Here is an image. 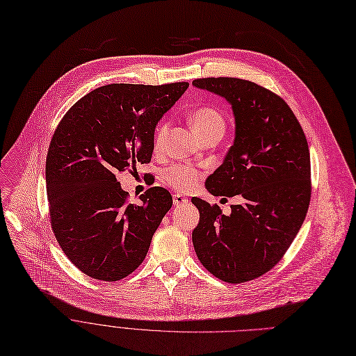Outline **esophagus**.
<instances>
[{
	"instance_id": "1",
	"label": "esophagus",
	"mask_w": 356,
	"mask_h": 356,
	"mask_svg": "<svg viewBox=\"0 0 356 356\" xmlns=\"http://www.w3.org/2000/svg\"><path fill=\"white\" fill-rule=\"evenodd\" d=\"M172 201H174V206H185V204H188V198L185 197V195H182V194H175Z\"/></svg>"
}]
</instances>
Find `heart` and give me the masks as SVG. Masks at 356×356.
<instances>
[{"label": "heart", "instance_id": "heart-1", "mask_svg": "<svg viewBox=\"0 0 356 356\" xmlns=\"http://www.w3.org/2000/svg\"><path fill=\"white\" fill-rule=\"evenodd\" d=\"M191 126L197 136L201 139L209 136L211 133H223L225 131V118L213 107H200L191 114ZM166 134V124H162L155 136V146L159 147L163 142ZM200 174L197 169L190 166H175L169 169L166 174V181L175 187L177 190H190L195 187L198 182Z\"/></svg>", "mask_w": 356, "mask_h": 356}]
</instances>
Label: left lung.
I'll return each mask as SVG.
<instances>
[{"mask_svg":"<svg viewBox=\"0 0 356 356\" xmlns=\"http://www.w3.org/2000/svg\"><path fill=\"white\" fill-rule=\"evenodd\" d=\"M193 87L225 98L234 117V140L206 179L211 195L242 198L229 216L193 198L197 258L218 280L239 284L275 266L297 236L310 202L307 139L285 101L239 78H201Z\"/></svg>","mask_w":356,"mask_h":356,"instance_id":"left-lung-1","label":"left lung"}]
</instances>
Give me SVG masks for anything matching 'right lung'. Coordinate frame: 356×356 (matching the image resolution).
Segmentation results:
<instances>
[{"instance_id": "1", "label": "right lung", "mask_w": 356, "mask_h": 356, "mask_svg": "<svg viewBox=\"0 0 356 356\" xmlns=\"http://www.w3.org/2000/svg\"><path fill=\"white\" fill-rule=\"evenodd\" d=\"M187 88L110 83L82 97L59 123L46 158L50 222L86 275L118 281L143 262L172 197L152 187L140 204H129L115 175L150 162L156 124Z\"/></svg>"}]
</instances>
